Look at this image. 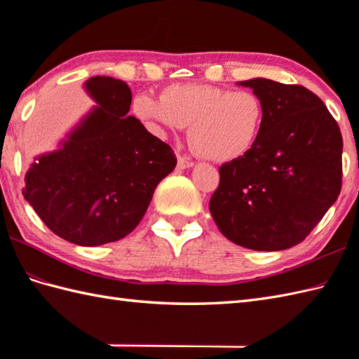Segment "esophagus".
<instances>
[{
  "label": "esophagus",
  "mask_w": 359,
  "mask_h": 359,
  "mask_svg": "<svg viewBox=\"0 0 359 359\" xmlns=\"http://www.w3.org/2000/svg\"><path fill=\"white\" fill-rule=\"evenodd\" d=\"M193 165H194V162L189 157H187V156H179L177 157V168H180V170H185V168H189Z\"/></svg>",
  "instance_id": "obj_1"
}]
</instances>
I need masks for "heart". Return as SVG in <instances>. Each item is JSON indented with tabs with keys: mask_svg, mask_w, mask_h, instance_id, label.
I'll use <instances>...</instances> for the list:
<instances>
[{
	"mask_svg": "<svg viewBox=\"0 0 359 359\" xmlns=\"http://www.w3.org/2000/svg\"><path fill=\"white\" fill-rule=\"evenodd\" d=\"M137 118L152 133L188 128V143L211 162H231L255 147L265 123V103L253 90L212 85H171L160 100L139 94L133 102Z\"/></svg>",
	"mask_w": 359,
	"mask_h": 359,
	"instance_id": "b5f03b06",
	"label": "heart"
}]
</instances>
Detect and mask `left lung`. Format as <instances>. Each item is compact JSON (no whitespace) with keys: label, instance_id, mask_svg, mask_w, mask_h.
I'll list each match as a JSON object with an SVG mask.
<instances>
[{"label":"left lung","instance_id":"8db88e82","mask_svg":"<svg viewBox=\"0 0 359 359\" xmlns=\"http://www.w3.org/2000/svg\"><path fill=\"white\" fill-rule=\"evenodd\" d=\"M265 103L253 148L219 168L210 211L226 239L257 251L302 242L342 185V135L321 98L301 85L241 81Z\"/></svg>","mask_w":359,"mask_h":359}]
</instances>
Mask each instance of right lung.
Returning a JSON list of instances; mask_svg holds the SVG:
<instances>
[{
  "label": "right lung",
  "instance_id": "1",
  "mask_svg": "<svg viewBox=\"0 0 359 359\" xmlns=\"http://www.w3.org/2000/svg\"><path fill=\"white\" fill-rule=\"evenodd\" d=\"M86 89L98 106L62 148L30 165L25 199L53 234L95 247L139 225L177 158L128 116L133 95L125 81L93 77Z\"/></svg>",
  "mask_w": 359,
  "mask_h": 359
}]
</instances>
